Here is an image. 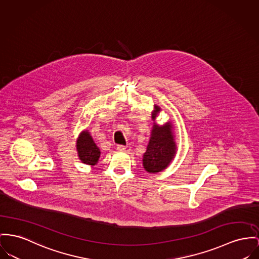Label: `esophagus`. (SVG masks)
Returning <instances> with one entry per match:
<instances>
[{
  "label": "esophagus",
  "mask_w": 259,
  "mask_h": 259,
  "mask_svg": "<svg viewBox=\"0 0 259 259\" xmlns=\"http://www.w3.org/2000/svg\"><path fill=\"white\" fill-rule=\"evenodd\" d=\"M117 149L120 151H130V147L128 146H124V145H118Z\"/></svg>",
  "instance_id": "obj_1"
}]
</instances>
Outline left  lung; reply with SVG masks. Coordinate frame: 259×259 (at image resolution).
<instances>
[{
    "label": "left lung",
    "instance_id": "left-lung-1",
    "mask_svg": "<svg viewBox=\"0 0 259 259\" xmlns=\"http://www.w3.org/2000/svg\"><path fill=\"white\" fill-rule=\"evenodd\" d=\"M159 109V108H158ZM155 118V116H152ZM171 123L164 126L154 124L152 135L143 155V167L148 172H158L168 167L176 153Z\"/></svg>",
    "mask_w": 259,
    "mask_h": 259
}]
</instances>
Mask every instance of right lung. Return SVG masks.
Segmentation results:
<instances>
[{"label": "right lung", "instance_id": "add662e5", "mask_svg": "<svg viewBox=\"0 0 259 259\" xmlns=\"http://www.w3.org/2000/svg\"><path fill=\"white\" fill-rule=\"evenodd\" d=\"M76 148L79 159L82 163L88 165H95L100 157V150L94 143L93 139L88 134L83 132L76 142Z\"/></svg>", "mask_w": 259, "mask_h": 259}]
</instances>
